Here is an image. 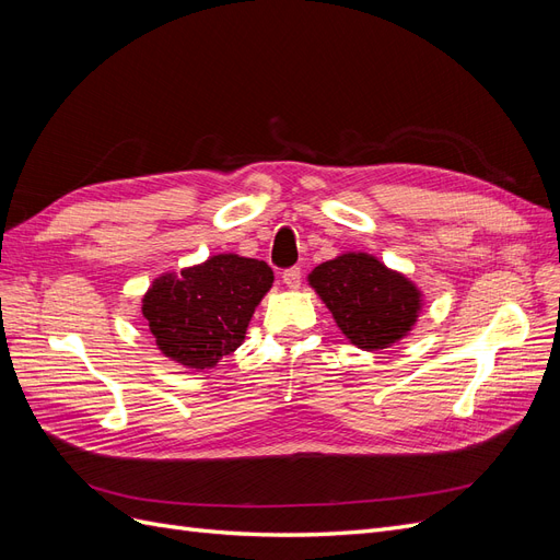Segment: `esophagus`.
Segmentation results:
<instances>
[{
	"label": "esophagus",
	"mask_w": 560,
	"mask_h": 560,
	"mask_svg": "<svg viewBox=\"0 0 560 560\" xmlns=\"http://www.w3.org/2000/svg\"><path fill=\"white\" fill-rule=\"evenodd\" d=\"M282 282L290 287V290H296V287L301 284V268L299 266H292V268H287L284 273H282Z\"/></svg>",
	"instance_id": "esophagus-1"
}]
</instances>
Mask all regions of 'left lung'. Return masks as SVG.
<instances>
[{"label":"left lung","mask_w":560,"mask_h":560,"mask_svg":"<svg viewBox=\"0 0 560 560\" xmlns=\"http://www.w3.org/2000/svg\"><path fill=\"white\" fill-rule=\"evenodd\" d=\"M308 280L336 325L364 350L399 341L420 311L416 287L369 254H343L319 264Z\"/></svg>","instance_id":"obj_1"}]
</instances>
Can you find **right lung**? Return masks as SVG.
Returning <instances> with one entry per match:
<instances>
[{
    "instance_id": "right-lung-1",
    "label": "right lung",
    "mask_w": 560,
    "mask_h": 560,
    "mask_svg": "<svg viewBox=\"0 0 560 560\" xmlns=\"http://www.w3.org/2000/svg\"><path fill=\"white\" fill-rule=\"evenodd\" d=\"M273 284L266 261L219 254L161 276L144 296L142 313L156 346L175 362L206 369L243 343L254 308Z\"/></svg>"
}]
</instances>
